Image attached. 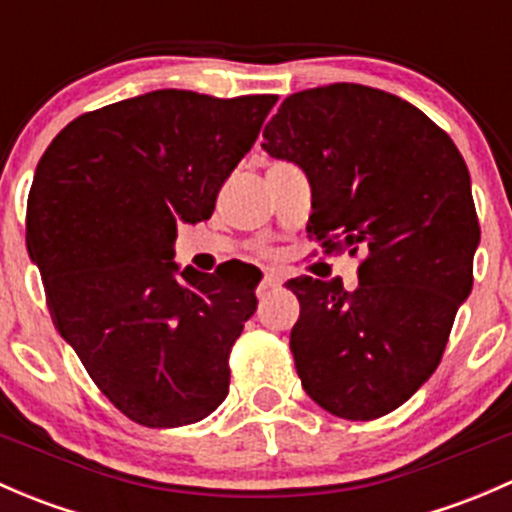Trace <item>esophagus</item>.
Here are the masks:
<instances>
[{
    "instance_id": "34e87169",
    "label": "esophagus",
    "mask_w": 512,
    "mask_h": 512,
    "mask_svg": "<svg viewBox=\"0 0 512 512\" xmlns=\"http://www.w3.org/2000/svg\"><path fill=\"white\" fill-rule=\"evenodd\" d=\"M280 285H282V277L275 275V272H270V275L262 277L260 287H257V294H265L267 289H275V287H280Z\"/></svg>"
}]
</instances>
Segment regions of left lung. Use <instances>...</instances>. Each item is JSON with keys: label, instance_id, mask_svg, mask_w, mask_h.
<instances>
[{"label": "left lung", "instance_id": "1", "mask_svg": "<svg viewBox=\"0 0 512 512\" xmlns=\"http://www.w3.org/2000/svg\"><path fill=\"white\" fill-rule=\"evenodd\" d=\"M262 136L272 158L307 175L309 237L327 252H366L354 292L339 277L287 282L304 391L349 421L391 414L441 364L473 289L480 227L466 160L426 113L361 84L287 96Z\"/></svg>", "mask_w": 512, "mask_h": 512}]
</instances>
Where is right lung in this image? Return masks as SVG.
I'll list each match as a JSON object with an SVG mask.
<instances>
[{
    "mask_svg": "<svg viewBox=\"0 0 512 512\" xmlns=\"http://www.w3.org/2000/svg\"><path fill=\"white\" fill-rule=\"evenodd\" d=\"M277 96L160 89L74 118L36 165L27 250L54 327L101 394L148 428L210 416L260 277L173 262L178 223L213 215Z\"/></svg>",
    "mask_w": 512,
    "mask_h": 512,
    "instance_id": "add662e5",
    "label": "right lung"
}]
</instances>
